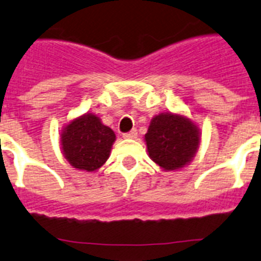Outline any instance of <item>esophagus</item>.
Here are the masks:
<instances>
[{"instance_id":"esophagus-1","label":"esophagus","mask_w":261,"mask_h":261,"mask_svg":"<svg viewBox=\"0 0 261 261\" xmlns=\"http://www.w3.org/2000/svg\"><path fill=\"white\" fill-rule=\"evenodd\" d=\"M123 139H136V136H138V133H136V130H131L130 133H126L123 134Z\"/></svg>"}]
</instances>
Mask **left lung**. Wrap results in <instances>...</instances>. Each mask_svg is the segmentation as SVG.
Segmentation results:
<instances>
[{
	"label": "left lung",
	"instance_id": "left-lung-1",
	"mask_svg": "<svg viewBox=\"0 0 261 261\" xmlns=\"http://www.w3.org/2000/svg\"><path fill=\"white\" fill-rule=\"evenodd\" d=\"M149 158L163 171H178L191 163L201 143L200 128L184 113L162 112L144 136Z\"/></svg>",
	"mask_w": 261,
	"mask_h": 261
}]
</instances>
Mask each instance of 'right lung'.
<instances>
[{
    "instance_id": "obj_1",
    "label": "right lung",
    "mask_w": 261,
    "mask_h": 261,
    "mask_svg": "<svg viewBox=\"0 0 261 261\" xmlns=\"http://www.w3.org/2000/svg\"><path fill=\"white\" fill-rule=\"evenodd\" d=\"M116 141L113 130L94 113H84L63 126L61 151L72 168L94 172L107 162Z\"/></svg>"
}]
</instances>
